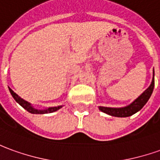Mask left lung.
<instances>
[{"mask_svg":"<svg viewBox=\"0 0 160 160\" xmlns=\"http://www.w3.org/2000/svg\"><path fill=\"white\" fill-rule=\"evenodd\" d=\"M154 88V71H153V78L152 80L150 87L146 89V91L143 92L141 95L138 97V99H135L132 103L122 108H111V107H99V110L105 113L115 116V117H128L131 115L134 114L137 112L139 111L142 108L146 103L150 99L151 95L152 93Z\"/></svg>","mask_w":160,"mask_h":160,"instance_id":"8db88e82","label":"left lung"}]
</instances>
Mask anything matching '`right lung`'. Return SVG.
Listing matches in <instances>:
<instances>
[{
	"instance_id": "add662e5",
	"label": "right lung",
	"mask_w": 160,
	"mask_h": 160,
	"mask_svg": "<svg viewBox=\"0 0 160 160\" xmlns=\"http://www.w3.org/2000/svg\"><path fill=\"white\" fill-rule=\"evenodd\" d=\"M9 91L10 93L12 94L13 96V98L15 99V101L19 103L21 106H22L24 109H26L28 112H29L31 113H35V114H43V113H50V112H53L57 111V110H59L61 107H49L48 109H45V110H38V109H35V108H33L30 103L28 102H27L26 100H24L23 99H22L21 97H19V96L14 92L11 88H9Z\"/></svg>"
}]
</instances>
